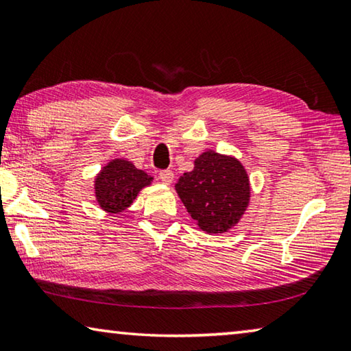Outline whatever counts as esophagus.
Segmentation results:
<instances>
[{"label":"esophagus","instance_id":"34e87169","mask_svg":"<svg viewBox=\"0 0 351 351\" xmlns=\"http://www.w3.org/2000/svg\"><path fill=\"white\" fill-rule=\"evenodd\" d=\"M159 178H161V181L164 184H170L173 181V171L171 170H161L159 171Z\"/></svg>","mask_w":351,"mask_h":351}]
</instances>
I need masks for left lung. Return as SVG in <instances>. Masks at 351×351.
<instances>
[{"mask_svg": "<svg viewBox=\"0 0 351 351\" xmlns=\"http://www.w3.org/2000/svg\"><path fill=\"white\" fill-rule=\"evenodd\" d=\"M176 192L199 229L223 234L239 223L249 204V178L235 158L204 152L192 171L176 182Z\"/></svg>", "mask_w": 351, "mask_h": 351, "instance_id": "obj_1", "label": "left lung"}]
</instances>
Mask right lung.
I'll use <instances>...</instances> for the list:
<instances>
[{"instance_id":"1","label":"right lung","mask_w":351,"mask_h":351,"mask_svg":"<svg viewBox=\"0 0 351 351\" xmlns=\"http://www.w3.org/2000/svg\"><path fill=\"white\" fill-rule=\"evenodd\" d=\"M152 178L125 159H114L105 165L94 181L99 206L110 213H121L136 199Z\"/></svg>"}]
</instances>
